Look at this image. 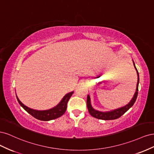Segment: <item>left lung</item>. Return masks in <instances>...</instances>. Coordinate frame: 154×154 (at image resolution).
Segmentation results:
<instances>
[{
	"mask_svg": "<svg viewBox=\"0 0 154 154\" xmlns=\"http://www.w3.org/2000/svg\"><path fill=\"white\" fill-rule=\"evenodd\" d=\"M134 66L135 69H136V71L137 73V87H136V92H135L134 96L133 97V98L132 100L130 101V103L127 104L126 106L122 107V108H119L118 109H116L114 110H112L110 112H100V111H97L94 110L92 108L91 104V100H90V97L89 96H87V109L88 110V112L90 113V114L95 118L99 119H103V120H112V119H116L120 118L121 116L123 115L126 112H127L130 107H132L133 105L134 104L135 101H136L137 94H138V85H139V72L137 71V70L135 66V63L134 62Z\"/></svg>",
	"mask_w": 154,
	"mask_h": 154,
	"instance_id": "8db88e82",
	"label": "left lung"
}]
</instances>
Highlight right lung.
<instances>
[{
  "mask_svg": "<svg viewBox=\"0 0 154 154\" xmlns=\"http://www.w3.org/2000/svg\"><path fill=\"white\" fill-rule=\"evenodd\" d=\"M74 92H71L70 93H68L66 96H65L62 101L60 102V103L56 106L54 108L51 109L50 110H36L28 108L23 104L22 102L18 98L17 96V99L18 100V102L19 104L22 106V108L25 110H26L27 112L29 114H31L32 116H33L37 119H39L41 121H49L57 119L60 116H62L65 112L66 111L67 109V103L70 99V97H71Z\"/></svg>",
  "mask_w": 154,
  "mask_h": 154,
  "instance_id": "right-lung-1",
  "label": "right lung"
}]
</instances>
